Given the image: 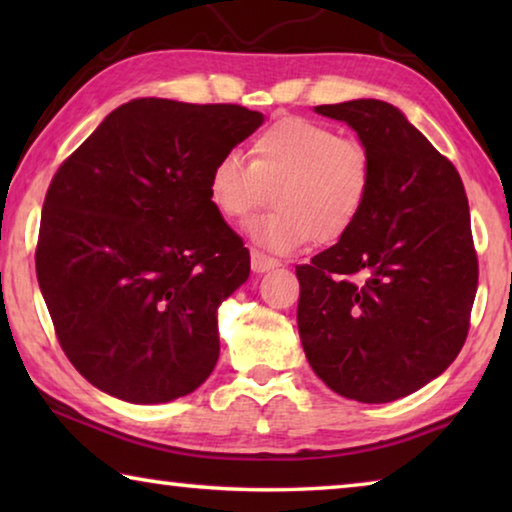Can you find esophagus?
I'll return each mask as SVG.
<instances>
[{"label": "esophagus", "instance_id": "esophagus-1", "mask_svg": "<svg viewBox=\"0 0 512 512\" xmlns=\"http://www.w3.org/2000/svg\"><path fill=\"white\" fill-rule=\"evenodd\" d=\"M277 266V259L268 257L264 253H259V250H250V268H253L255 273H266L271 271V268Z\"/></svg>", "mask_w": 512, "mask_h": 512}]
</instances>
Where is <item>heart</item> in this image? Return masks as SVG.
<instances>
[{"mask_svg": "<svg viewBox=\"0 0 512 512\" xmlns=\"http://www.w3.org/2000/svg\"><path fill=\"white\" fill-rule=\"evenodd\" d=\"M250 155L248 162L237 151L223 153L207 178V196L225 219L244 221L273 194L275 210L248 228L255 244L273 253H293L314 239L336 244L366 212L372 155L359 140L287 117L255 137Z\"/></svg>", "mask_w": 512, "mask_h": 512, "instance_id": "b5f03b06", "label": "heart"}]
</instances>
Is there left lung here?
<instances>
[{"instance_id":"left-lung-1","label":"left lung","mask_w":512,"mask_h":512,"mask_svg":"<svg viewBox=\"0 0 512 512\" xmlns=\"http://www.w3.org/2000/svg\"><path fill=\"white\" fill-rule=\"evenodd\" d=\"M372 155V192L348 237L298 266V332L316 375L348 400L418 391L461 352L479 282L454 164L377 99L316 106Z\"/></svg>"}]
</instances>
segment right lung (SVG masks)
Returning <instances> with one entry per match:
<instances>
[{
  "label": "right lung",
  "mask_w": 512,
  "mask_h": 512,
  "mask_svg": "<svg viewBox=\"0 0 512 512\" xmlns=\"http://www.w3.org/2000/svg\"><path fill=\"white\" fill-rule=\"evenodd\" d=\"M262 124V112L232 103L135 99L56 171L38 284L60 348L99 391L162 404L212 375L216 311L248 280L250 255L207 178Z\"/></svg>",
  "instance_id": "add662e5"
}]
</instances>
